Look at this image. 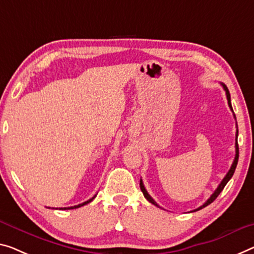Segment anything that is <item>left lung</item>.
<instances>
[{
    "mask_svg": "<svg viewBox=\"0 0 254 254\" xmlns=\"http://www.w3.org/2000/svg\"><path fill=\"white\" fill-rule=\"evenodd\" d=\"M220 84H221V86L224 87V89H225V92H226V96H227V101H228V105H229V108H231V110L233 111L232 103H231V94H229V91H228V88H227V86H226L225 84H222V83H220ZM234 118H235V115H234ZM237 135H239V130H236V143H235V150H236V154H235V159H234V162H233V165H232V167H231V169L228 170V173L226 174V176H225V177H224V179H222V181H221V183H220V184H219V186L217 187V190H214V192H213V194L211 195V196H210V197L208 198V200H206L205 203H203V205H201L200 208H197V209L193 210V211H197V210H201L202 208H204V206L209 205L210 203H212V202H213V201L216 200V198H217L218 195H219V194L221 193V190H224V187L226 186V184H227L229 179H231V178L233 177L234 173H235L236 166H237V161H239V144H237ZM139 186H140V190H142V192H143L144 196H145L146 200L149 201V202H151L152 204L157 205V206H159V208H160V205L157 203V202H155V201L153 200V198H152V197L150 196V194L147 193V190H145V187H144V184H143V181H142V179H140V181H139Z\"/></svg>",
    "mask_w": 254,
    "mask_h": 254,
    "instance_id": "left-lung-1",
    "label": "left lung"
}]
</instances>
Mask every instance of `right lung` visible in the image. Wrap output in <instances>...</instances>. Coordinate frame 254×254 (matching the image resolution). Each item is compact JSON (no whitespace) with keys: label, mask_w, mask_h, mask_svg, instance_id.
I'll return each mask as SVG.
<instances>
[{"label":"right lung","mask_w":254,"mask_h":254,"mask_svg":"<svg viewBox=\"0 0 254 254\" xmlns=\"http://www.w3.org/2000/svg\"><path fill=\"white\" fill-rule=\"evenodd\" d=\"M95 196L96 195H94V196H93L92 198H89V200H87L86 202H83V203H80V204H78V205H73V206H68V208H60L61 210H70V209H77V208H80V206H83V205H85V204H87V203H89V202H92L93 200H94L95 198Z\"/></svg>","instance_id":"right-lung-1"}]
</instances>
